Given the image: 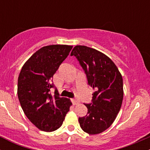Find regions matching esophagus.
Returning <instances> with one entry per match:
<instances>
[{"mask_svg":"<svg viewBox=\"0 0 150 150\" xmlns=\"http://www.w3.org/2000/svg\"><path fill=\"white\" fill-rule=\"evenodd\" d=\"M72 102H73V104L74 105H76L79 103V101L76 99H72Z\"/></svg>","mask_w":150,"mask_h":150,"instance_id":"obj_1","label":"esophagus"}]
</instances>
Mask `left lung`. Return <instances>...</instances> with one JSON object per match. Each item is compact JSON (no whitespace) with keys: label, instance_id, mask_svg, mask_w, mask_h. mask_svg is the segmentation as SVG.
I'll use <instances>...</instances> for the list:
<instances>
[{"label":"left lung","instance_id":"8db88e82","mask_svg":"<svg viewBox=\"0 0 150 150\" xmlns=\"http://www.w3.org/2000/svg\"><path fill=\"white\" fill-rule=\"evenodd\" d=\"M75 56L94 89L92 103L85 104L87 114L79 118L81 128L95 135L109 128L116 119L123 98V78L115 63L107 56L86 46L74 47Z\"/></svg>","mask_w":150,"mask_h":150}]
</instances>
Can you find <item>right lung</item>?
Returning a JSON list of instances; mask_svg holds the SVG:
<instances>
[{
  "label": "right lung",
  "instance_id": "right-lung-1",
  "mask_svg": "<svg viewBox=\"0 0 150 150\" xmlns=\"http://www.w3.org/2000/svg\"><path fill=\"white\" fill-rule=\"evenodd\" d=\"M73 46L50 45L38 50L22 66L18 77V96L28 119L39 130L52 132L63 124L72 105L69 99L54 94L52 77Z\"/></svg>",
  "mask_w": 150,
  "mask_h": 150
}]
</instances>
